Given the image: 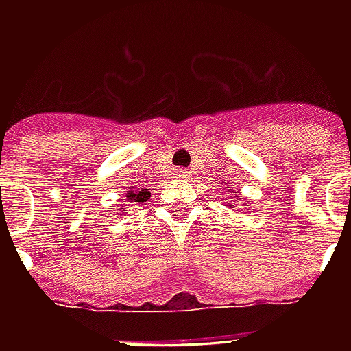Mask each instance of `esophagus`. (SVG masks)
Listing matches in <instances>:
<instances>
[{
    "label": "esophagus",
    "instance_id": "obj_1",
    "mask_svg": "<svg viewBox=\"0 0 351 351\" xmlns=\"http://www.w3.org/2000/svg\"><path fill=\"white\" fill-rule=\"evenodd\" d=\"M189 173L186 169H176V178H180V180H186Z\"/></svg>",
    "mask_w": 351,
    "mask_h": 351
}]
</instances>
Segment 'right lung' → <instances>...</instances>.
<instances>
[{
    "label": "right lung",
    "mask_w": 351,
    "mask_h": 351,
    "mask_svg": "<svg viewBox=\"0 0 351 351\" xmlns=\"http://www.w3.org/2000/svg\"><path fill=\"white\" fill-rule=\"evenodd\" d=\"M151 197V193L147 189H140V191H127V200L129 202H145L147 198ZM129 211V209H127Z\"/></svg>",
    "instance_id": "add662e5"
}]
</instances>
